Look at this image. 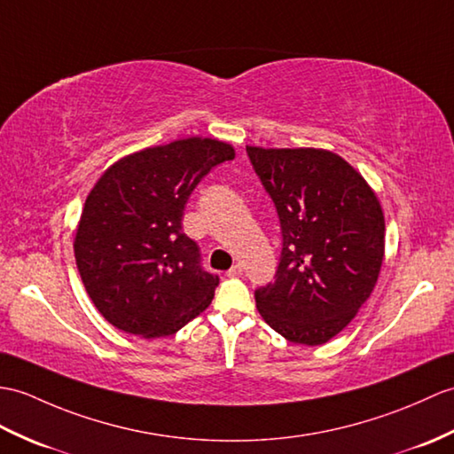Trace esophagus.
I'll list each match as a JSON object with an SVG mask.
<instances>
[{
    "label": "esophagus",
    "mask_w": 454,
    "mask_h": 454,
    "mask_svg": "<svg viewBox=\"0 0 454 454\" xmlns=\"http://www.w3.org/2000/svg\"><path fill=\"white\" fill-rule=\"evenodd\" d=\"M226 275H228L230 278H238V277L244 275V269H241V265H234V267H231V269L226 272Z\"/></svg>",
    "instance_id": "1"
}]
</instances>
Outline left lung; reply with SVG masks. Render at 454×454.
<instances>
[{
    "label": "left lung",
    "mask_w": 454,
    "mask_h": 454,
    "mask_svg": "<svg viewBox=\"0 0 454 454\" xmlns=\"http://www.w3.org/2000/svg\"><path fill=\"white\" fill-rule=\"evenodd\" d=\"M249 160L275 201L282 255L255 292L261 317L294 344L329 342L372 296L385 257V216L372 185L325 149H262Z\"/></svg>",
    "instance_id": "obj_1"
}]
</instances>
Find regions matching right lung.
Here are the masks:
<instances>
[{
  "instance_id": "add662e5",
  "label": "right lung",
  "mask_w": 454,
  "mask_h": 454,
  "mask_svg": "<svg viewBox=\"0 0 454 454\" xmlns=\"http://www.w3.org/2000/svg\"><path fill=\"white\" fill-rule=\"evenodd\" d=\"M234 156L230 143L187 137L120 158L94 184L73 251L84 290L115 329L170 336L213 301L218 277L199 265L182 218L201 177Z\"/></svg>"
}]
</instances>
